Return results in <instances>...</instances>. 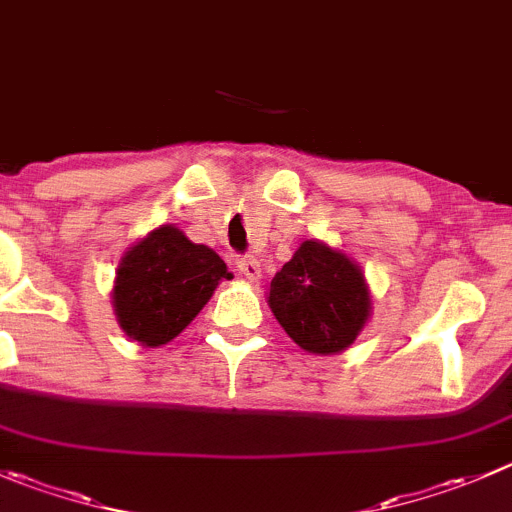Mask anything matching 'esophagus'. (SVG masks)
I'll return each instance as SVG.
<instances>
[{"label": "esophagus", "mask_w": 512, "mask_h": 512, "mask_svg": "<svg viewBox=\"0 0 512 512\" xmlns=\"http://www.w3.org/2000/svg\"><path fill=\"white\" fill-rule=\"evenodd\" d=\"M237 270H240V275H245L250 282H257L262 277V267L255 257H240V260H237Z\"/></svg>", "instance_id": "obj_1"}]
</instances>
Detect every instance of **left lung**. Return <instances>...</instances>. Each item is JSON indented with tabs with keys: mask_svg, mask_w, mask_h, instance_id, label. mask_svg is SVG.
Wrapping results in <instances>:
<instances>
[{
	"mask_svg": "<svg viewBox=\"0 0 512 512\" xmlns=\"http://www.w3.org/2000/svg\"><path fill=\"white\" fill-rule=\"evenodd\" d=\"M267 305L282 330L312 355L347 350L372 315V297L360 265L322 240H302L275 272Z\"/></svg>",
	"mask_w": 512,
	"mask_h": 512,
	"instance_id": "1",
	"label": "left lung"
}]
</instances>
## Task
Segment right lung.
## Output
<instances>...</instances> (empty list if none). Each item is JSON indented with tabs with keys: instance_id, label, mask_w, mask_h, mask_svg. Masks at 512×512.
I'll use <instances>...</instances> for the list:
<instances>
[{
	"instance_id": "add662e5",
	"label": "right lung",
	"mask_w": 512,
	"mask_h": 512,
	"mask_svg": "<svg viewBox=\"0 0 512 512\" xmlns=\"http://www.w3.org/2000/svg\"><path fill=\"white\" fill-rule=\"evenodd\" d=\"M232 272L212 247L180 227L160 225L127 247L117 265L112 305L119 327L142 347L175 340Z\"/></svg>"
}]
</instances>
